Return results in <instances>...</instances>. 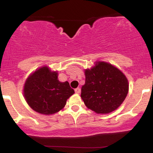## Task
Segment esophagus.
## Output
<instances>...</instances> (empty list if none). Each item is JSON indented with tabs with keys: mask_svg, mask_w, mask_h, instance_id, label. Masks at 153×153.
Returning a JSON list of instances; mask_svg holds the SVG:
<instances>
[{
	"mask_svg": "<svg viewBox=\"0 0 153 153\" xmlns=\"http://www.w3.org/2000/svg\"><path fill=\"white\" fill-rule=\"evenodd\" d=\"M75 92L76 93V94H80V88H77L75 89Z\"/></svg>",
	"mask_w": 153,
	"mask_h": 153,
	"instance_id": "obj_1",
	"label": "esophagus"
}]
</instances>
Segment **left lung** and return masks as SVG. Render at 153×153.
I'll return each instance as SVG.
<instances>
[{
    "mask_svg": "<svg viewBox=\"0 0 153 153\" xmlns=\"http://www.w3.org/2000/svg\"><path fill=\"white\" fill-rule=\"evenodd\" d=\"M85 82L81 98L88 108L97 114H108L124 101L129 91L126 76L118 68L105 62L85 71Z\"/></svg>",
    "mask_w": 153,
    "mask_h": 153,
    "instance_id": "8db88e82",
    "label": "left lung"
}]
</instances>
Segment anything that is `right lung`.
Masks as SVG:
<instances>
[{
	"label": "right lung",
	"instance_id": "right-lung-1",
	"mask_svg": "<svg viewBox=\"0 0 153 153\" xmlns=\"http://www.w3.org/2000/svg\"><path fill=\"white\" fill-rule=\"evenodd\" d=\"M57 71L45 66L26 79L24 96L29 106L42 114L57 113L65 106L67 99L75 93L68 81H59Z\"/></svg>",
	"mask_w": 153,
	"mask_h": 153
}]
</instances>
